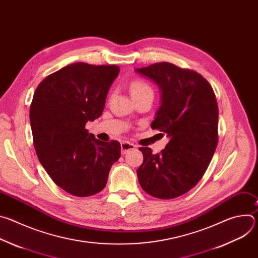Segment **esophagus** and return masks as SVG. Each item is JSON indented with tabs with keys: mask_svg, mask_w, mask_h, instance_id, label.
Returning <instances> with one entry per match:
<instances>
[{
	"mask_svg": "<svg viewBox=\"0 0 258 258\" xmlns=\"http://www.w3.org/2000/svg\"><path fill=\"white\" fill-rule=\"evenodd\" d=\"M136 149V146H134L133 144L128 143V142H122L121 143V154L124 155L126 154L128 151Z\"/></svg>",
	"mask_w": 258,
	"mask_h": 258,
	"instance_id": "obj_1",
	"label": "esophagus"
}]
</instances>
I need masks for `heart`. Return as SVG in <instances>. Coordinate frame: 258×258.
<instances>
[{"mask_svg": "<svg viewBox=\"0 0 258 258\" xmlns=\"http://www.w3.org/2000/svg\"><path fill=\"white\" fill-rule=\"evenodd\" d=\"M131 93H132V96H136V95H142L146 93L153 94V91L148 84H146L144 82H136L131 87Z\"/></svg>", "mask_w": 258, "mask_h": 258, "instance_id": "obj_1", "label": "heart"}]
</instances>
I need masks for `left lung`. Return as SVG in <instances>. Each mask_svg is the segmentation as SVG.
<instances>
[{"mask_svg":"<svg viewBox=\"0 0 258 258\" xmlns=\"http://www.w3.org/2000/svg\"><path fill=\"white\" fill-rule=\"evenodd\" d=\"M160 91V106L151 123L169 138L160 154L148 147L137 175L142 189L172 199L194 188L207 169L217 145L218 107L209 83L197 72L160 62L135 70Z\"/></svg>","mask_w":258,"mask_h":258,"instance_id":"left-lung-1","label":"left lung"}]
</instances>
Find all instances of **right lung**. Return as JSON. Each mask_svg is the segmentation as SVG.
I'll return each mask as SVG.
<instances>
[{"label": "right lung", "mask_w": 258, "mask_h": 258, "mask_svg": "<svg viewBox=\"0 0 258 258\" xmlns=\"http://www.w3.org/2000/svg\"><path fill=\"white\" fill-rule=\"evenodd\" d=\"M119 70L73 63L47 77L34 92L29 120L36 155L56 185L73 196L102 191L120 157L117 141H99L86 128L102 115Z\"/></svg>", "instance_id": "right-lung-1"}]
</instances>
